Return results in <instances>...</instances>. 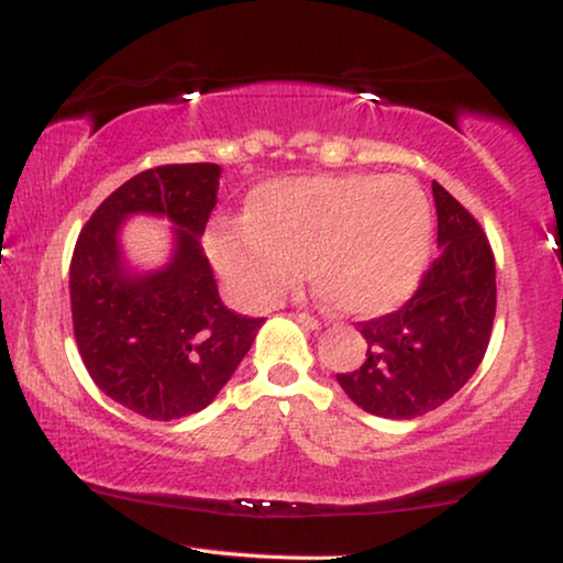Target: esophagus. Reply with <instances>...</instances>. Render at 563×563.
Here are the masks:
<instances>
[{"mask_svg":"<svg viewBox=\"0 0 563 563\" xmlns=\"http://www.w3.org/2000/svg\"><path fill=\"white\" fill-rule=\"evenodd\" d=\"M295 320H297L299 325H302L305 330H320V320H314L312 314H307V312H297Z\"/></svg>","mask_w":563,"mask_h":563,"instance_id":"1","label":"esophagus"}]
</instances>
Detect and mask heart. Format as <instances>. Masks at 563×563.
Masks as SVG:
<instances>
[{
	"label": "heart",
	"instance_id": "obj_1",
	"mask_svg": "<svg viewBox=\"0 0 563 563\" xmlns=\"http://www.w3.org/2000/svg\"><path fill=\"white\" fill-rule=\"evenodd\" d=\"M430 205L407 176H295L256 187L245 218L220 220L207 251L238 302L268 307L299 279L335 310L372 318L418 287Z\"/></svg>",
	"mask_w": 563,
	"mask_h": 563
}]
</instances>
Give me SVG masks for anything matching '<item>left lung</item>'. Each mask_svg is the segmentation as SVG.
Returning a JSON list of instances; mask_svg holds the SVG:
<instances>
[{
	"instance_id": "8db88e82",
	"label": "left lung",
	"mask_w": 563,
	"mask_h": 563,
	"mask_svg": "<svg viewBox=\"0 0 563 563\" xmlns=\"http://www.w3.org/2000/svg\"><path fill=\"white\" fill-rule=\"evenodd\" d=\"M438 249L420 287L397 312L361 322L366 358L338 374L361 410L420 418L456 395L487 353L497 307L495 256L479 222L433 181Z\"/></svg>"
}]
</instances>
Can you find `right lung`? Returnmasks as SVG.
Instances as JSON below:
<instances>
[{
    "label": "right lung",
    "instance_id": "right-lung-1",
    "mask_svg": "<svg viewBox=\"0 0 563 563\" xmlns=\"http://www.w3.org/2000/svg\"><path fill=\"white\" fill-rule=\"evenodd\" d=\"M218 164L148 168L97 207L71 258V318L81 361L99 389L148 420L205 410L249 353L264 318L222 305L199 238L218 205ZM133 213L173 222V256L135 273L121 253Z\"/></svg>",
    "mask_w": 563,
    "mask_h": 563
}]
</instances>
